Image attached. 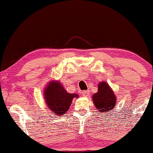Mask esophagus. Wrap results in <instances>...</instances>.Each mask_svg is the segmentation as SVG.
<instances>
[{
  "label": "esophagus",
  "mask_w": 153,
  "mask_h": 153,
  "mask_svg": "<svg viewBox=\"0 0 153 153\" xmlns=\"http://www.w3.org/2000/svg\"><path fill=\"white\" fill-rule=\"evenodd\" d=\"M82 95L84 97H86V98H89V90H84L82 92Z\"/></svg>",
  "instance_id": "1"
}]
</instances>
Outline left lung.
Masks as SVG:
<instances>
[{
  "mask_svg": "<svg viewBox=\"0 0 153 153\" xmlns=\"http://www.w3.org/2000/svg\"><path fill=\"white\" fill-rule=\"evenodd\" d=\"M98 92L92 95L93 104L100 112L107 113L113 109L116 104L115 94L105 81L98 83Z\"/></svg>",
  "mask_w": 153,
  "mask_h": 153,
  "instance_id": "left-lung-1",
  "label": "left lung"
}]
</instances>
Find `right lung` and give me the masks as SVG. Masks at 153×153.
Returning a JSON list of instances; mask_svg holds the SVG:
<instances>
[{
  "instance_id": "right-lung-1",
  "label": "right lung",
  "mask_w": 153,
  "mask_h": 153,
  "mask_svg": "<svg viewBox=\"0 0 153 153\" xmlns=\"http://www.w3.org/2000/svg\"><path fill=\"white\" fill-rule=\"evenodd\" d=\"M44 96L46 104L56 116L65 115L73 98L79 97L76 93L67 92L58 81H49L44 90Z\"/></svg>"
}]
</instances>
